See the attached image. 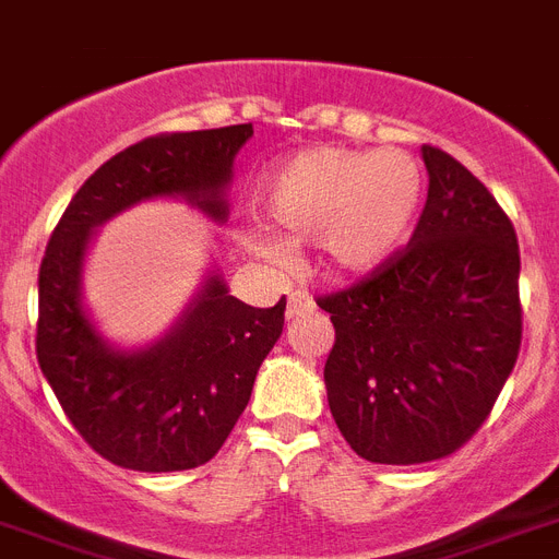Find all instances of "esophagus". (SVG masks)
<instances>
[{
    "mask_svg": "<svg viewBox=\"0 0 559 559\" xmlns=\"http://www.w3.org/2000/svg\"><path fill=\"white\" fill-rule=\"evenodd\" d=\"M308 308H313V299L308 290H290L288 294V320H294V317H299L302 311H308Z\"/></svg>",
    "mask_w": 559,
    "mask_h": 559,
    "instance_id": "1",
    "label": "esophagus"
}]
</instances>
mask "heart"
I'll use <instances>...</instances> for the list:
<instances>
[{
	"mask_svg": "<svg viewBox=\"0 0 559 559\" xmlns=\"http://www.w3.org/2000/svg\"><path fill=\"white\" fill-rule=\"evenodd\" d=\"M423 202V170L403 151L311 147L294 154L265 179L262 219L280 242L251 234L262 257H283L285 246L317 242L336 274H368L405 246Z\"/></svg>",
	"mask_w": 559,
	"mask_h": 559,
	"instance_id": "b5f03b06",
	"label": "heart"
}]
</instances>
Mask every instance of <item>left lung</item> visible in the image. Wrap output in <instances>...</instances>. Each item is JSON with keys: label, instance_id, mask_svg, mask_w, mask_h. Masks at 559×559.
<instances>
[{"label": "left lung", "instance_id": "8db88e82", "mask_svg": "<svg viewBox=\"0 0 559 559\" xmlns=\"http://www.w3.org/2000/svg\"><path fill=\"white\" fill-rule=\"evenodd\" d=\"M428 200L412 242L317 299L334 322L325 389L368 463L454 454L495 408L523 340L514 225L472 170L423 145Z\"/></svg>", "mask_w": 559, "mask_h": 559}]
</instances>
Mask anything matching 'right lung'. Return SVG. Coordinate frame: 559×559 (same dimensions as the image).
Returning <instances> with one entry per match:
<instances>
[{"mask_svg": "<svg viewBox=\"0 0 559 559\" xmlns=\"http://www.w3.org/2000/svg\"><path fill=\"white\" fill-rule=\"evenodd\" d=\"M251 124L159 133L117 156L73 193L39 265L36 359L82 440L131 472H186L207 463L251 400L253 380L283 334L285 299L251 308L211 274L159 343L117 352L82 308V262L96 225L136 202L186 197L225 219L234 156Z\"/></svg>", "mask_w": 559, "mask_h": 559, "instance_id": "right-lung-1", "label": "right lung"}]
</instances>
